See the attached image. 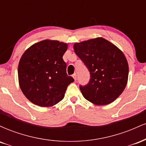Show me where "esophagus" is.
<instances>
[{
  "label": "esophagus",
  "mask_w": 146,
  "mask_h": 146,
  "mask_svg": "<svg viewBox=\"0 0 146 146\" xmlns=\"http://www.w3.org/2000/svg\"><path fill=\"white\" fill-rule=\"evenodd\" d=\"M72 76H73V79H74L75 80H77V74H76V73H74V74L72 75Z\"/></svg>",
  "instance_id": "1"
}]
</instances>
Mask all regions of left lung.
<instances>
[{
    "instance_id": "8db88e82",
    "label": "left lung",
    "mask_w": 146,
    "mask_h": 146,
    "mask_svg": "<svg viewBox=\"0 0 146 146\" xmlns=\"http://www.w3.org/2000/svg\"><path fill=\"white\" fill-rule=\"evenodd\" d=\"M73 48L90 72L88 83L80 85L84 98L97 105L115 101L128 82V64L124 54L103 38L75 43Z\"/></svg>"
}]
</instances>
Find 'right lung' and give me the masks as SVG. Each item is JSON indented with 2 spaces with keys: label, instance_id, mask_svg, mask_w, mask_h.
I'll return each instance as SVG.
<instances>
[{
  "label": "right lung",
  "instance_id": "1",
  "mask_svg": "<svg viewBox=\"0 0 146 146\" xmlns=\"http://www.w3.org/2000/svg\"><path fill=\"white\" fill-rule=\"evenodd\" d=\"M67 44L45 40L32 45L23 53L18 64V80L23 94L42 107L63 100L67 86L74 79L66 73L63 55Z\"/></svg>",
  "mask_w": 146,
  "mask_h": 146
}]
</instances>
